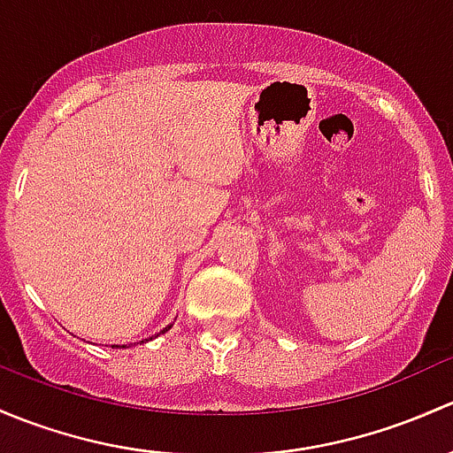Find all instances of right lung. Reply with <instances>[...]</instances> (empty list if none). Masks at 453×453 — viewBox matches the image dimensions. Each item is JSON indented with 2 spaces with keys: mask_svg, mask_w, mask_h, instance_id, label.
<instances>
[{
  "mask_svg": "<svg viewBox=\"0 0 453 453\" xmlns=\"http://www.w3.org/2000/svg\"><path fill=\"white\" fill-rule=\"evenodd\" d=\"M167 329H170V327H165V329H163V331H167Z\"/></svg>",
  "mask_w": 453,
  "mask_h": 453,
  "instance_id": "add662e5",
  "label": "right lung"
}]
</instances>
